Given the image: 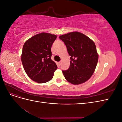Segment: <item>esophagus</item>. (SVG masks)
<instances>
[{
    "label": "esophagus",
    "instance_id": "1",
    "mask_svg": "<svg viewBox=\"0 0 122 122\" xmlns=\"http://www.w3.org/2000/svg\"><path fill=\"white\" fill-rule=\"evenodd\" d=\"M61 61H59V62H58V64L59 66H61Z\"/></svg>",
    "mask_w": 122,
    "mask_h": 122
}]
</instances>
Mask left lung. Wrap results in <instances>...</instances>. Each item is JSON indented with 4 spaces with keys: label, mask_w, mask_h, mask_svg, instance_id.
<instances>
[{
    "label": "left lung",
    "mask_w": 122,
    "mask_h": 122,
    "mask_svg": "<svg viewBox=\"0 0 122 122\" xmlns=\"http://www.w3.org/2000/svg\"><path fill=\"white\" fill-rule=\"evenodd\" d=\"M70 56V67L62 71L66 79L77 85L89 79L95 71L98 61L96 47L92 40L78 31L60 36Z\"/></svg>",
    "instance_id": "obj_1"
}]
</instances>
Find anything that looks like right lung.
Here are the masks:
<instances>
[{
  "instance_id": "obj_1",
  "label": "right lung",
  "mask_w": 122,
  "mask_h": 122,
  "mask_svg": "<svg viewBox=\"0 0 122 122\" xmlns=\"http://www.w3.org/2000/svg\"><path fill=\"white\" fill-rule=\"evenodd\" d=\"M57 36L42 32L32 36L24 43L21 61L26 73L31 80L39 83L52 79L57 68L51 60V48Z\"/></svg>"
}]
</instances>
